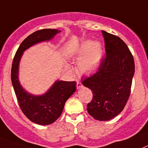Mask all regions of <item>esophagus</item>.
<instances>
[{
    "label": "esophagus",
    "instance_id": "34e87169",
    "mask_svg": "<svg viewBox=\"0 0 148 148\" xmlns=\"http://www.w3.org/2000/svg\"><path fill=\"white\" fill-rule=\"evenodd\" d=\"M82 84H81V82L80 81H79V80H77V89H80V87H82Z\"/></svg>",
    "mask_w": 148,
    "mask_h": 148
}]
</instances>
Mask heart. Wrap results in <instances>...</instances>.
Here are the masks:
<instances>
[{"instance_id": "1", "label": "heart", "mask_w": 148, "mask_h": 148, "mask_svg": "<svg viewBox=\"0 0 148 148\" xmlns=\"http://www.w3.org/2000/svg\"><path fill=\"white\" fill-rule=\"evenodd\" d=\"M78 53L84 54L78 60V68L84 74H91L99 68L103 58V45L99 41L86 40L81 43Z\"/></svg>"}]
</instances>
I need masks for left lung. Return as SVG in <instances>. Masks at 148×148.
<instances>
[{"mask_svg": "<svg viewBox=\"0 0 148 148\" xmlns=\"http://www.w3.org/2000/svg\"><path fill=\"white\" fill-rule=\"evenodd\" d=\"M105 41V58L99 70L82 81L93 93L87 112L95 119L108 121L123 110L131 93L134 74L133 56L119 37L102 31Z\"/></svg>", "mask_w": 148, "mask_h": 148, "instance_id": "1", "label": "left lung"}]
</instances>
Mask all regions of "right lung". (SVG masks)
I'll return each mask as SVG.
<instances>
[{"mask_svg":"<svg viewBox=\"0 0 148 148\" xmlns=\"http://www.w3.org/2000/svg\"><path fill=\"white\" fill-rule=\"evenodd\" d=\"M58 32L60 31L58 29H44L29 35L18 48L12 64V84L20 109L31 122L42 125L51 124L60 117L65 102L76 90V82L56 80L45 93L32 95L20 85L19 64L25 50L37 43L50 41Z\"/></svg>","mask_w":148,"mask_h":148,"instance_id":"right-lung-1","label":"right lung"}]
</instances>
